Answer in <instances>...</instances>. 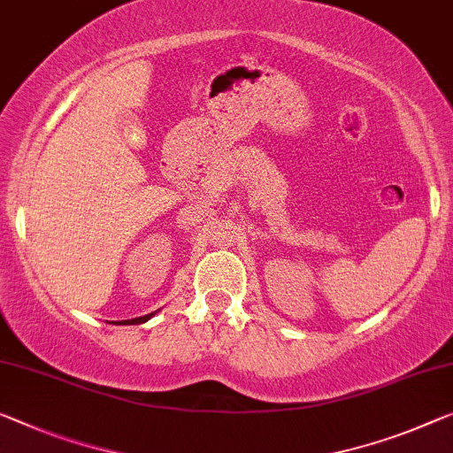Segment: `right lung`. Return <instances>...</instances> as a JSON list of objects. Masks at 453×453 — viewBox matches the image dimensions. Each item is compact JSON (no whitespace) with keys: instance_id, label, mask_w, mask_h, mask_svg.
Masks as SVG:
<instances>
[{"instance_id":"obj_1","label":"right lung","mask_w":453,"mask_h":453,"mask_svg":"<svg viewBox=\"0 0 453 453\" xmlns=\"http://www.w3.org/2000/svg\"><path fill=\"white\" fill-rule=\"evenodd\" d=\"M157 314V311H154V314H148V316H142V318H134V319H123V322L119 324H142V322H148L150 318H154Z\"/></svg>"}]
</instances>
